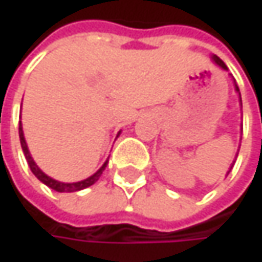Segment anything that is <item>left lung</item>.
<instances>
[{
    "instance_id": "8db88e82",
    "label": "left lung",
    "mask_w": 262,
    "mask_h": 262,
    "mask_svg": "<svg viewBox=\"0 0 262 262\" xmlns=\"http://www.w3.org/2000/svg\"><path fill=\"white\" fill-rule=\"evenodd\" d=\"M212 61H213V62H215L216 66L220 67V68H223V70H226V71H227V67H226V64H224V62H223V61H221V59H220L218 56L212 55ZM233 85H235V91L238 93V97H239V105H241V108H243V102H241V93H239V88H238V85H236V83H233ZM241 129H243V128H241ZM238 151H239V149H238ZM236 156H238V154H236ZM233 163H235V162H233ZM233 163H232L230 169L233 168ZM230 169H229V172H230ZM229 172H227V174H229Z\"/></svg>"
}]
</instances>
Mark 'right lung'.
I'll list each match as a JSON object with an SVG mask.
<instances>
[{
	"label": "right lung",
	"mask_w": 262,
	"mask_h": 262,
	"mask_svg": "<svg viewBox=\"0 0 262 262\" xmlns=\"http://www.w3.org/2000/svg\"><path fill=\"white\" fill-rule=\"evenodd\" d=\"M119 134H120V131L117 133V137H119ZM19 140H21V148H23V152H24V156H26V160H27V163H29V166H30V169H32V172L35 174V177L39 180V182H42L46 186H49V188H52L53 191H56V192H77V191H82V189H85V188H88V186H91V185H94L97 180H99V177L102 176V172L105 171V168H106V165H108V160L93 174V176H90L88 179H85V180H80V182H74V183H64V182H58V180H55V179H52V177H49L46 172H42L41 169H39V166L35 163V160L32 159V156H30V151H29V146H27V143H26V139H24V131H23V125H21V122H19Z\"/></svg>",
	"instance_id": "1"
}]
</instances>
